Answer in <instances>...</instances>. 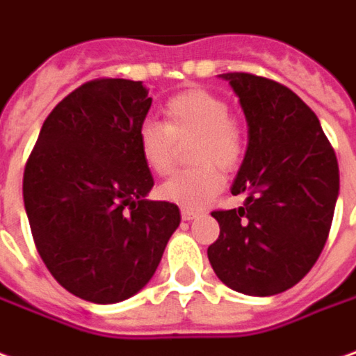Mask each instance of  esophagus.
I'll list each match as a JSON object with an SVG mask.
<instances>
[{"mask_svg":"<svg viewBox=\"0 0 356 356\" xmlns=\"http://www.w3.org/2000/svg\"><path fill=\"white\" fill-rule=\"evenodd\" d=\"M200 213L197 211H194V209H188V207H182V219H186V221H190V219H194V217H197Z\"/></svg>","mask_w":356,"mask_h":356,"instance_id":"obj_1","label":"esophagus"}]
</instances>
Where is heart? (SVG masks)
<instances>
[{
  "label": "heart",
  "instance_id": "b5f03b06",
  "mask_svg": "<svg viewBox=\"0 0 356 356\" xmlns=\"http://www.w3.org/2000/svg\"><path fill=\"white\" fill-rule=\"evenodd\" d=\"M164 123L145 121L137 131V147L145 166L156 176L170 172L176 145L188 147L195 166L172 174L161 184L159 195L182 207H204L223 190V172L239 166L245 154V131L229 113V104L207 90H186L166 99Z\"/></svg>",
  "mask_w": 356,
  "mask_h": 356
}]
</instances>
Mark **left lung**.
Wrapping results in <instances>:
<instances>
[{"mask_svg": "<svg viewBox=\"0 0 356 356\" xmlns=\"http://www.w3.org/2000/svg\"><path fill=\"white\" fill-rule=\"evenodd\" d=\"M249 123V145L233 195L216 209L219 237L207 247L217 278L247 296H274L306 276L325 247L339 166L317 115L282 83L247 72L221 74Z\"/></svg>", "mask_w": 356, "mask_h": 356, "instance_id": "1", "label": "left lung"}]
</instances>
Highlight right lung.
Masks as SVG:
<instances>
[{"label":"right lung","mask_w":356,"mask_h":356,"mask_svg":"<svg viewBox=\"0 0 356 356\" xmlns=\"http://www.w3.org/2000/svg\"><path fill=\"white\" fill-rule=\"evenodd\" d=\"M152 97L140 82L97 78L44 119L23 174V202L40 259L70 294L115 304L152 278L180 225L137 147Z\"/></svg>","instance_id":"1"}]
</instances>
